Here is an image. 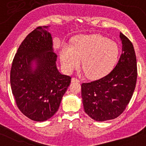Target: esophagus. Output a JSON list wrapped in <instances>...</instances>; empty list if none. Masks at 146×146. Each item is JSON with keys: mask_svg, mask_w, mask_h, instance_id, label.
<instances>
[{"mask_svg": "<svg viewBox=\"0 0 146 146\" xmlns=\"http://www.w3.org/2000/svg\"><path fill=\"white\" fill-rule=\"evenodd\" d=\"M81 81L79 79H78L77 78H75V77H73L72 79H71V82H77V83H79V82Z\"/></svg>", "mask_w": 146, "mask_h": 146, "instance_id": "1", "label": "esophagus"}]
</instances>
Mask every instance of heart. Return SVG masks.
<instances>
[{
    "instance_id": "1",
    "label": "heart",
    "mask_w": 146,
    "mask_h": 146,
    "mask_svg": "<svg viewBox=\"0 0 146 146\" xmlns=\"http://www.w3.org/2000/svg\"><path fill=\"white\" fill-rule=\"evenodd\" d=\"M120 48L113 41L101 35H83L74 39L72 47L63 45L59 57L61 65L67 73L78 69L83 61V69L89 78L107 75L116 65Z\"/></svg>"
}]
</instances>
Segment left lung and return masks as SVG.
Returning a JSON list of instances; mask_svg holds the SVG:
<instances>
[{
    "label": "left lung",
    "mask_w": 146,
    "mask_h": 146,
    "mask_svg": "<svg viewBox=\"0 0 146 146\" xmlns=\"http://www.w3.org/2000/svg\"><path fill=\"white\" fill-rule=\"evenodd\" d=\"M122 52L112 71L96 81L81 85L85 112L96 121L117 118L124 111L137 81L136 57L132 43L120 33Z\"/></svg>",
    "instance_id": "8db88e82"
}]
</instances>
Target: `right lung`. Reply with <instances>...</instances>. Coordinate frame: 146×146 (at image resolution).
<instances>
[{
	"mask_svg": "<svg viewBox=\"0 0 146 146\" xmlns=\"http://www.w3.org/2000/svg\"><path fill=\"white\" fill-rule=\"evenodd\" d=\"M48 26H38L26 36L12 61L11 85L16 104L23 114L37 122L46 121L58 110L71 77L57 69ZM36 61L32 70L31 63Z\"/></svg>",
	"mask_w": 146,
	"mask_h": 146,
	"instance_id": "obj_1",
	"label": "right lung"
}]
</instances>
